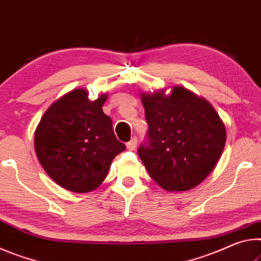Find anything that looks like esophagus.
<instances>
[{"label":"esophagus","instance_id":"1","mask_svg":"<svg viewBox=\"0 0 261 261\" xmlns=\"http://www.w3.org/2000/svg\"><path fill=\"white\" fill-rule=\"evenodd\" d=\"M136 146H138V139L136 138H133L129 142H127V148L129 149V150H134Z\"/></svg>","mask_w":261,"mask_h":261}]
</instances>
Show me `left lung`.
Masks as SVG:
<instances>
[{
	"label": "left lung",
	"mask_w": 261,
	"mask_h": 261,
	"mask_svg": "<svg viewBox=\"0 0 261 261\" xmlns=\"http://www.w3.org/2000/svg\"><path fill=\"white\" fill-rule=\"evenodd\" d=\"M148 142L139 156L149 176L170 192L202 182L215 168L227 140L225 126L212 104L182 87L141 95Z\"/></svg>",
	"instance_id": "obj_1"
}]
</instances>
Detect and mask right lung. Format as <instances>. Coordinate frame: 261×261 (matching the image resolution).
Returning <instances> with one entry per match:
<instances>
[{"mask_svg": "<svg viewBox=\"0 0 261 261\" xmlns=\"http://www.w3.org/2000/svg\"><path fill=\"white\" fill-rule=\"evenodd\" d=\"M104 93L89 100L85 89L59 98L42 115L34 133V149L46 173L75 193L96 190L113 159L126 149L115 138L112 120L102 112Z\"/></svg>", "mask_w": 261, "mask_h": 261, "instance_id": "1", "label": "right lung"}]
</instances>
